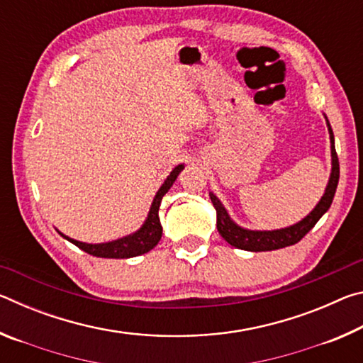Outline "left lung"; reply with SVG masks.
<instances>
[{
  "instance_id": "obj_1",
  "label": "left lung",
  "mask_w": 363,
  "mask_h": 363,
  "mask_svg": "<svg viewBox=\"0 0 363 363\" xmlns=\"http://www.w3.org/2000/svg\"><path fill=\"white\" fill-rule=\"evenodd\" d=\"M325 118H327V116H325ZM327 126H328L330 143H331V174H330L328 186L325 189V194L320 199V201L315 205L314 210L307 214L303 220H299V223L293 224L290 227H285V229H277V230L243 229V227L233 223L224 205L220 203V200L216 195L210 192V199L213 201L214 208H216L218 232L227 243H230L232 247L240 248L245 251H272V250L290 247V245L298 243L301 238H303L306 233L317 224V220L328 211V208L331 206V201H333V196L336 192L337 181H340V162H337V155L335 149V136H333V131H331L328 120H327Z\"/></svg>"
}]
</instances>
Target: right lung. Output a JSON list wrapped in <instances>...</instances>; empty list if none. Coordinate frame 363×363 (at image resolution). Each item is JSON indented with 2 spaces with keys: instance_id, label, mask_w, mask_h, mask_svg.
I'll use <instances>...</instances> for the list:
<instances>
[{
  "instance_id": "obj_1",
  "label": "right lung",
  "mask_w": 363,
  "mask_h": 363,
  "mask_svg": "<svg viewBox=\"0 0 363 363\" xmlns=\"http://www.w3.org/2000/svg\"><path fill=\"white\" fill-rule=\"evenodd\" d=\"M184 169V164H177V167L171 171L169 176L164 179L162 184V187L158 189V192L155 195V199L152 201L150 211L147 214V219L144 220V224L140 225V229L136 230L131 235H126L123 238H118V240L113 242H107V243H83L78 240H73V238L64 235L62 232H59L60 235L67 238L70 243L77 245L79 250L86 251V253L93 255L96 257H108V259H126V257H134L139 255H144L147 251H150L155 245L160 242L162 238V224H160V218H158V208L160 203H162L163 195L168 192L173 186L176 177L179 176L181 171Z\"/></svg>"
}]
</instances>
